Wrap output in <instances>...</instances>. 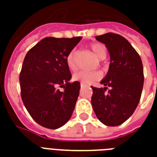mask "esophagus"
I'll return each mask as SVG.
<instances>
[{
    "instance_id": "esophagus-1",
    "label": "esophagus",
    "mask_w": 157,
    "mask_h": 157,
    "mask_svg": "<svg viewBox=\"0 0 157 157\" xmlns=\"http://www.w3.org/2000/svg\"><path fill=\"white\" fill-rule=\"evenodd\" d=\"M85 86H86V84H84V83H81V86H82V87Z\"/></svg>"
}]
</instances>
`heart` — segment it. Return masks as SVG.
Returning <instances> with one entry per match:
<instances>
[{"label": "heart", "mask_w": 157, "mask_h": 157, "mask_svg": "<svg viewBox=\"0 0 157 157\" xmlns=\"http://www.w3.org/2000/svg\"><path fill=\"white\" fill-rule=\"evenodd\" d=\"M92 52L100 59H103L107 56V48L105 45L101 43H94L91 45ZM66 64L68 68L74 71L76 70L75 63V49H72L66 57ZM102 78V73L100 71H78L73 75V80L78 81L84 84H90L92 82L98 81Z\"/></svg>", "instance_id": "heart-1"}]
</instances>
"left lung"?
<instances>
[{
	"instance_id": "1",
	"label": "left lung",
	"mask_w": 157,
	"mask_h": 157,
	"mask_svg": "<svg viewBox=\"0 0 157 157\" xmlns=\"http://www.w3.org/2000/svg\"><path fill=\"white\" fill-rule=\"evenodd\" d=\"M96 39L108 48L110 64L101 81L104 87L92 86V108L103 124L118 126L133 114L141 97L144 84L141 59L129 42L119 34L108 33L97 36Z\"/></svg>"
}]
</instances>
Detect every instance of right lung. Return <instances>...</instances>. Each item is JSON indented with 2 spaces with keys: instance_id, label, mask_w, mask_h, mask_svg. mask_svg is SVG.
I'll return each instance as SVG.
<instances>
[{
  "instance_id": "1",
  "label": "right lung",
  "mask_w": 157,
  "mask_h": 157,
  "mask_svg": "<svg viewBox=\"0 0 157 157\" xmlns=\"http://www.w3.org/2000/svg\"><path fill=\"white\" fill-rule=\"evenodd\" d=\"M81 39L47 37L24 58L19 76L21 97L29 114L43 127L60 128L75 109L81 84L69 82L71 74L66 57ZM59 86L64 88L63 92Z\"/></svg>"
}]
</instances>
